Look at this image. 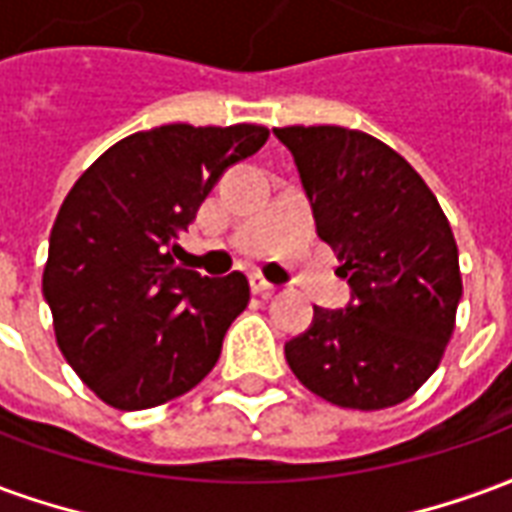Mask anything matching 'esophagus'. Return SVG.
I'll list each match as a JSON object with an SVG mask.
<instances>
[{"label": "esophagus", "instance_id": "esophagus-1", "mask_svg": "<svg viewBox=\"0 0 512 512\" xmlns=\"http://www.w3.org/2000/svg\"><path fill=\"white\" fill-rule=\"evenodd\" d=\"M249 282H252V290H255L257 296H271V293H277V285H274V282H268L263 274H252Z\"/></svg>", "mask_w": 512, "mask_h": 512}]
</instances>
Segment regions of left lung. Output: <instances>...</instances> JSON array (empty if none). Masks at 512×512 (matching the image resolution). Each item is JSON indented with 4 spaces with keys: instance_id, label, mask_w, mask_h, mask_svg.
<instances>
[{
    "instance_id": "8db88e82",
    "label": "left lung",
    "mask_w": 512,
    "mask_h": 512,
    "mask_svg": "<svg viewBox=\"0 0 512 512\" xmlns=\"http://www.w3.org/2000/svg\"><path fill=\"white\" fill-rule=\"evenodd\" d=\"M315 211L318 235L354 290L345 310L285 345L293 376L340 408L403 403L439 367L463 282L458 244L436 194L376 136L343 126L274 128Z\"/></svg>"
}]
</instances>
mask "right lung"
<instances>
[{
    "instance_id": "obj_1",
    "label": "right lung",
    "mask_w": 512,
    "mask_h": 512,
    "mask_svg": "<svg viewBox=\"0 0 512 512\" xmlns=\"http://www.w3.org/2000/svg\"><path fill=\"white\" fill-rule=\"evenodd\" d=\"M268 128L172 123L120 139L84 169L54 219L43 296L76 376L120 411L186 395L249 304L241 271L175 263L213 183L266 145Z\"/></svg>"
}]
</instances>
